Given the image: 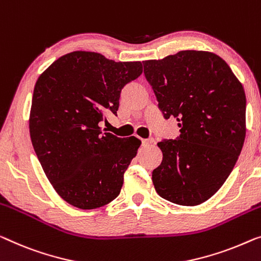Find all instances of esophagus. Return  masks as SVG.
<instances>
[{
	"instance_id": "esophagus-1",
	"label": "esophagus",
	"mask_w": 261,
	"mask_h": 261,
	"mask_svg": "<svg viewBox=\"0 0 261 261\" xmlns=\"http://www.w3.org/2000/svg\"><path fill=\"white\" fill-rule=\"evenodd\" d=\"M154 139L153 138H147V139H143L142 141V145L143 146H150L151 144H153Z\"/></svg>"
}]
</instances>
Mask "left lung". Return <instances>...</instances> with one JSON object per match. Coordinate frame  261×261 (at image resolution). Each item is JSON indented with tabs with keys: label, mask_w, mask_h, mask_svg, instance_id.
I'll use <instances>...</instances> for the list:
<instances>
[{
	"label": "left lung",
	"mask_w": 261,
	"mask_h": 261,
	"mask_svg": "<svg viewBox=\"0 0 261 261\" xmlns=\"http://www.w3.org/2000/svg\"><path fill=\"white\" fill-rule=\"evenodd\" d=\"M143 64L159 110L180 127L177 139L158 143L163 162L152 172L155 191L171 203L199 205L221 188L242 152L243 85L223 58L207 51L184 50Z\"/></svg>",
	"instance_id": "obj_1"
}]
</instances>
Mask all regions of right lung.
<instances>
[{"mask_svg": "<svg viewBox=\"0 0 261 261\" xmlns=\"http://www.w3.org/2000/svg\"><path fill=\"white\" fill-rule=\"evenodd\" d=\"M143 72L141 62H115L90 51L58 58L38 77L29 129L35 153L56 192L70 205L97 208L118 197L141 141L103 132L119 96Z\"/></svg>", "mask_w": 261, "mask_h": 261, "instance_id": "add662e5", "label": "right lung"}]
</instances>
